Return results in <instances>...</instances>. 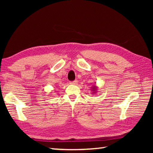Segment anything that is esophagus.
<instances>
[{"mask_svg": "<svg viewBox=\"0 0 153 153\" xmlns=\"http://www.w3.org/2000/svg\"><path fill=\"white\" fill-rule=\"evenodd\" d=\"M77 80H75V81H73V82H70V84H72V85H76L77 84Z\"/></svg>", "mask_w": 153, "mask_h": 153, "instance_id": "obj_1", "label": "esophagus"}]
</instances>
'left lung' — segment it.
Segmentation results:
<instances>
[{"label":"left lung","mask_w":153,"mask_h":153,"mask_svg":"<svg viewBox=\"0 0 153 153\" xmlns=\"http://www.w3.org/2000/svg\"><path fill=\"white\" fill-rule=\"evenodd\" d=\"M98 88L97 87V86L96 84H94V86L91 87V91H92V94H97V90H98Z\"/></svg>","instance_id":"1"}]
</instances>
